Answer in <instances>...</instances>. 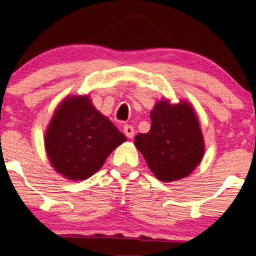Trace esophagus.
I'll return each instance as SVG.
<instances>
[{"mask_svg":"<svg viewBox=\"0 0 256 256\" xmlns=\"http://www.w3.org/2000/svg\"><path fill=\"white\" fill-rule=\"evenodd\" d=\"M124 134L128 138H134V128L131 125H125L124 126Z\"/></svg>","mask_w":256,"mask_h":256,"instance_id":"34e87169","label":"esophagus"}]
</instances>
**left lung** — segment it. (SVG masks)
<instances>
[{
  "label": "left lung",
  "mask_w": 256,
  "mask_h": 256,
  "mask_svg": "<svg viewBox=\"0 0 256 256\" xmlns=\"http://www.w3.org/2000/svg\"><path fill=\"white\" fill-rule=\"evenodd\" d=\"M150 117L151 130L136 136L134 145L159 180L185 178L199 165L205 151L193 108L186 102L171 105L162 100L154 105Z\"/></svg>",
  "instance_id": "1"
}]
</instances>
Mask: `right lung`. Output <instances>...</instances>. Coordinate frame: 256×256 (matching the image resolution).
I'll use <instances>...</instances> for the list:
<instances>
[{"instance_id": "add662e5", "label": "right lung", "mask_w": 256, "mask_h": 256, "mask_svg": "<svg viewBox=\"0 0 256 256\" xmlns=\"http://www.w3.org/2000/svg\"><path fill=\"white\" fill-rule=\"evenodd\" d=\"M125 136L94 106L88 97L63 100L46 134L51 165L63 176L84 180L97 172Z\"/></svg>"}]
</instances>
